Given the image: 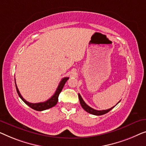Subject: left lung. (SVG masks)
<instances>
[{
	"label": "left lung",
	"mask_w": 146,
	"mask_h": 146,
	"mask_svg": "<svg viewBox=\"0 0 146 146\" xmlns=\"http://www.w3.org/2000/svg\"><path fill=\"white\" fill-rule=\"evenodd\" d=\"M79 101H80V104H81V105L82 106V108H83L84 110H85V111H87V112H89V113L91 114H94V115H96V116H100V115H103L104 114L107 113L110 111V110H111L112 108H113L114 106L113 107L109 108V109H107V110H94L93 109V108L90 107L89 106H88L87 104L85 103V101H84L83 98H82L81 96L80 95V94H79ZM118 102H120L119 101ZM117 103V104H118Z\"/></svg>",
	"instance_id": "8db88e82"
}]
</instances>
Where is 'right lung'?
Wrapping results in <instances>:
<instances>
[{"mask_svg": "<svg viewBox=\"0 0 146 146\" xmlns=\"http://www.w3.org/2000/svg\"><path fill=\"white\" fill-rule=\"evenodd\" d=\"M68 79H69V77L63 78L62 80L60 81V83H59L58 87L57 88L56 91H55V93L52 96V97L49 98V99L48 100H46V101L43 102H38V103H31V102L26 101V100L22 97L21 94L20 93L19 90H18L17 85H16V82H15V85H16V91H17L18 96H20V98H21V99L23 100V101L25 102L28 106H29L30 108H32V109L37 110V111H42V110H47L48 109V108H50L53 107V106H54L55 105H56V104L57 103V101H58V97H59V94H60L61 91H62L65 83H66V81Z\"/></svg>", "mask_w": 146, "mask_h": 146, "instance_id": "right-lung-1", "label": "right lung"}]
</instances>
